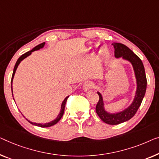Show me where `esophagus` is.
Segmentation results:
<instances>
[{
    "instance_id": "34e87169",
    "label": "esophagus",
    "mask_w": 159,
    "mask_h": 159,
    "mask_svg": "<svg viewBox=\"0 0 159 159\" xmlns=\"http://www.w3.org/2000/svg\"><path fill=\"white\" fill-rule=\"evenodd\" d=\"M93 87V84H92L91 82L88 81L84 84V86H83V89H84V91L85 92H87L89 91V90H91Z\"/></svg>"
}]
</instances>
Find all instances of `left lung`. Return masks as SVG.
<instances>
[{
	"label": "left lung",
	"mask_w": 159,
	"mask_h": 159,
	"mask_svg": "<svg viewBox=\"0 0 159 159\" xmlns=\"http://www.w3.org/2000/svg\"><path fill=\"white\" fill-rule=\"evenodd\" d=\"M112 45L115 50V58H121L123 60L129 61L131 64L136 83V92L131 103L125 109L117 112L111 113L106 111L102 93L99 91L97 92L99 96V101L96 107V113L106 124L117 125L130 120L136 114L145 96L147 80L143 64L139 56H137L131 49L124 44L114 43Z\"/></svg>",
	"instance_id": "8db88e82"
}]
</instances>
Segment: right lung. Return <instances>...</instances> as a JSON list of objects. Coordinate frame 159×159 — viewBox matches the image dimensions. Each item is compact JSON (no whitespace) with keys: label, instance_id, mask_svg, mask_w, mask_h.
I'll return each mask as SVG.
<instances>
[{"label":"right lung","instance_id":"1","mask_svg":"<svg viewBox=\"0 0 159 159\" xmlns=\"http://www.w3.org/2000/svg\"><path fill=\"white\" fill-rule=\"evenodd\" d=\"M45 44H46V43H41L39 45H38L35 47H34V48L32 50H30V51H28L27 53H25L24 54H23L22 56H21L20 58L18 59V61H16V65L14 66V69H13V75H12V79H11V91H12V94H13V86H12V85H13V78H14V75H15V73L16 70H17V68L18 65L20 64V63L22 61L23 59H25V58H27L28 56H29L30 55H31L32 52H34L35 51H38V50H40L43 48L45 46ZM68 96L64 98V100L63 101L62 103H61V110H60V112H59L58 115L57 116V117L55 118V119H53V120H51V121L48 122V123H46V124H38V123H34V122H31L30 120H29L27 118H25L28 122L30 123V124H33V125H36V126H39V127H42V128H46V127H50V126H52V125L56 124L57 123H58L59 120L61 118H62L63 115V113H64V110H65V106H66V101H67V98H68ZM14 99V98H13ZM15 101V100H14ZM23 115V114H22ZM25 117V116H24Z\"/></svg>","mask_w":159,"mask_h":159}]
</instances>
